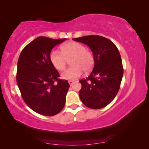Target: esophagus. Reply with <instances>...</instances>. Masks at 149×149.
<instances>
[{
  "label": "esophagus",
  "instance_id": "1",
  "mask_svg": "<svg viewBox=\"0 0 149 149\" xmlns=\"http://www.w3.org/2000/svg\"><path fill=\"white\" fill-rule=\"evenodd\" d=\"M68 83H69V85H72L73 83H74V81H71V80H69L68 81Z\"/></svg>",
  "mask_w": 149,
  "mask_h": 149
}]
</instances>
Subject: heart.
Instances as JSON below:
<instances>
[{
    "label": "heart",
    "instance_id": "obj_1",
    "mask_svg": "<svg viewBox=\"0 0 149 149\" xmlns=\"http://www.w3.org/2000/svg\"><path fill=\"white\" fill-rule=\"evenodd\" d=\"M50 62L56 70L62 71L66 68L67 60L71 67L62 74L67 80H74L83 74V70L89 71L94 64V58L90 51L78 42H69L61 47V52L53 50L49 55Z\"/></svg>",
    "mask_w": 149,
    "mask_h": 149
}]
</instances>
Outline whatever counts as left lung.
Returning a JSON list of instances; mask_svg holds the SVG:
<instances>
[{"mask_svg": "<svg viewBox=\"0 0 149 149\" xmlns=\"http://www.w3.org/2000/svg\"><path fill=\"white\" fill-rule=\"evenodd\" d=\"M89 47L94 58V66L86 79L79 81V95L87 107L100 109L109 104L117 95L123 75L119 50L108 38L98 35L72 38Z\"/></svg>", "mask_w": 149, "mask_h": 149, "instance_id": "8db88e82", "label": "left lung"}]
</instances>
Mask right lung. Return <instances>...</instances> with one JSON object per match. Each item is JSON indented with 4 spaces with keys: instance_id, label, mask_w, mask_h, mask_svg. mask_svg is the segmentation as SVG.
I'll use <instances>...</instances> for the list:
<instances>
[{
    "instance_id": "right-lung-1",
    "label": "right lung",
    "mask_w": 149,
    "mask_h": 149,
    "mask_svg": "<svg viewBox=\"0 0 149 149\" xmlns=\"http://www.w3.org/2000/svg\"><path fill=\"white\" fill-rule=\"evenodd\" d=\"M66 40L39 36L23 49L18 59L16 80L22 98L40 115L54 116L65 105L70 85L59 79L49 55L55 46Z\"/></svg>"
}]
</instances>
